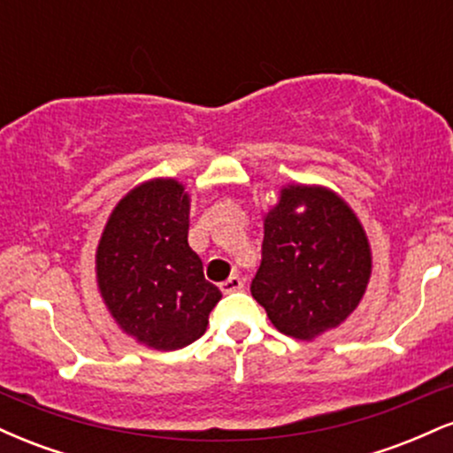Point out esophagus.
<instances>
[{
    "instance_id": "34e87169",
    "label": "esophagus",
    "mask_w": 453,
    "mask_h": 453,
    "mask_svg": "<svg viewBox=\"0 0 453 453\" xmlns=\"http://www.w3.org/2000/svg\"><path fill=\"white\" fill-rule=\"evenodd\" d=\"M219 288H221L223 294H232V292H238V289L244 288V280L238 277V274H232L230 279L223 280Z\"/></svg>"
}]
</instances>
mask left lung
<instances>
[{
    "label": "left lung",
    "mask_w": 453,
    "mask_h": 453,
    "mask_svg": "<svg viewBox=\"0 0 453 453\" xmlns=\"http://www.w3.org/2000/svg\"><path fill=\"white\" fill-rule=\"evenodd\" d=\"M372 270L360 219L321 185H288L264 217L251 294L283 334L313 341L360 304Z\"/></svg>",
    "instance_id": "1"
}]
</instances>
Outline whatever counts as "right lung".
I'll list each match as a JSON object with an SVG mask.
<instances>
[{
  "mask_svg": "<svg viewBox=\"0 0 453 453\" xmlns=\"http://www.w3.org/2000/svg\"><path fill=\"white\" fill-rule=\"evenodd\" d=\"M187 234L189 194L183 183L153 179L114 206L96 251L97 288L112 319L159 351L200 339L221 300Z\"/></svg>",
  "mask_w": 453,
  "mask_h": 453,
  "instance_id": "add662e5",
  "label": "right lung"
}]
</instances>
